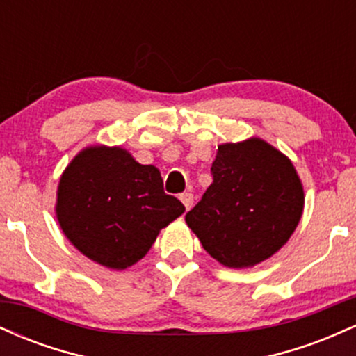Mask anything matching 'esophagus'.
Masks as SVG:
<instances>
[{
	"label": "esophagus",
	"mask_w": 356,
	"mask_h": 356,
	"mask_svg": "<svg viewBox=\"0 0 356 356\" xmlns=\"http://www.w3.org/2000/svg\"><path fill=\"white\" fill-rule=\"evenodd\" d=\"M181 201H182L184 206H186V209L189 211L192 207V204H194V194H192V192H182Z\"/></svg>",
	"instance_id": "34e87169"
}]
</instances>
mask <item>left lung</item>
<instances>
[{
	"label": "left lung",
	"mask_w": 356,
	"mask_h": 356,
	"mask_svg": "<svg viewBox=\"0 0 356 356\" xmlns=\"http://www.w3.org/2000/svg\"><path fill=\"white\" fill-rule=\"evenodd\" d=\"M212 184L186 214L202 248L227 268L268 259L291 238L305 194L291 161L259 138L224 144Z\"/></svg>",
	"instance_id": "8db88e82"
}]
</instances>
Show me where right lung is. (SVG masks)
I'll return each mask as SVG.
<instances>
[{
  "mask_svg": "<svg viewBox=\"0 0 356 356\" xmlns=\"http://www.w3.org/2000/svg\"><path fill=\"white\" fill-rule=\"evenodd\" d=\"M184 211L177 197L164 192L161 172L120 147H88L60 179L56 218L65 236L112 269L142 259L159 231Z\"/></svg>",
  "mask_w": 356,
  "mask_h": 356,
  "instance_id": "1",
  "label": "right lung"
}]
</instances>
